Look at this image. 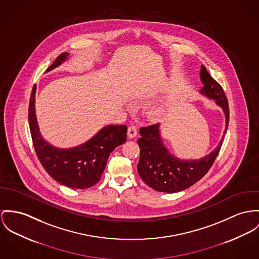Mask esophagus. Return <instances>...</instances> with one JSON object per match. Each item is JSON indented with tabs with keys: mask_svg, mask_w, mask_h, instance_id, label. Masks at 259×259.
Returning <instances> with one entry per match:
<instances>
[{
	"mask_svg": "<svg viewBox=\"0 0 259 259\" xmlns=\"http://www.w3.org/2000/svg\"><path fill=\"white\" fill-rule=\"evenodd\" d=\"M127 134H128V137L130 138V139H132V138H134V137H136V135H137V128L135 127V126H129L128 127V132H127Z\"/></svg>",
	"mask_w": 259,
	"mask_h": 259,
	"instance_id": "34e87169",
	"label": "esophagus"
}]
</instances>
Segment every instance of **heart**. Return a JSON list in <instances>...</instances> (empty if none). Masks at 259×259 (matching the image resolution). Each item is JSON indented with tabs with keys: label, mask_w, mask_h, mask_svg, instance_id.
Wrapping results in <instances>:
<instances>
[{
	"label": "heart",
	"mask_w": 259,
	"mask_h": 259,
	"mask_svg": "<svg viewBox=\"0 0 259 259\" xmlns=\"http://www.w3.org/2000/svg\"><path fill=\"white\" fill-rule=\"evenodd\" d=\"M166 113V108L164 105L162 104H154L152 105L149 110H148V114L149 116L154 120L161 119Z\"/></svg>",
	"instance_id": "obj_1"
}]
</instances>
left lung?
Returning <instances> with one entry per match:
<instances>
[{
    "instance_id": "left-lung-1",
    "label": "left lung",
    "mask_w": 259,
    "mask_h": 259,
    "mask_svg": "<svg viewBox=\"0 0 259 259\" xmlns=\"http://www.w3.org/2000/svg\"><path fill=\"white\" fill-rule=\"evenodd\" d=\"M200 79L203 83L201 95L214 100L223 109L226 128L218 146L207 156L199 159H181L169 153L163 145L159 133V124L140 129V159L137 166L140 178L151 188L166 193L184 190L202 179L211 168L219 154L229 125V103L223 88L214 80L206 68L201 65Z\"/></svg>"
}]
</instances>
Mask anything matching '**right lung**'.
I'll return each mask as SVG.
<instances>
[{
    "instance_id": "1",
    "label": "right lung",
    "mask_w": 259,
    "mask_h": 259,
    "mask_svg": "<svg viewBox=\"0 0 259 259\" xmlns=\"http://www.w3.org/2000/svg\"><path fill=\"white\" fill-rule=\"evenodd\" d=\"M69 53H62L47 69L53 70L65 62ZM35 91L32 88L28 106V123L36 156L47 174L62 185L84 189L99 182L110 153L127 138L126 125H107L92 139L71 149L53 147L42 138L35 114Z\"/></svg>"
}]
</instances>
